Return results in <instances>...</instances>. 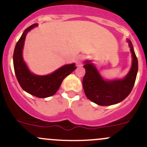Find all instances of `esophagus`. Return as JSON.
Instances as JSON below:
<instances>
[{
  "instance_id": "esophagus-1",
  "label": "esophagus",
  "mask_w": 147,
  "mask_h": 147,
  "mask_svg": "<svg viewBox=\"0 0 147 147\" xmlns=\"http://www.w3.org/2000/svg\"><path fill=\"white\" fill-rule=\"evenodd\" d=\"M84 60V55L78 56L76 58V60H75V62H76V65H78V66H82Z\"/></svg>"
}]
</instances>
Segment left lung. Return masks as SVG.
Segmentation results:
<instances>
[{
  "label": "left lung",
  "mask_w": 147,
  "mask_h": 147,
  "mask_svg": "<svg viewBox=\"0 0 147 147\" xmlns=\"http://www.w3.org/2000/svg\"><path fill=\"white\" fill-rule=\"evenodd\" d=\"M132 54V65L128 75L123 80L114 81L104 80L94 65L86 61L83 67L85 75L82 86L87 98L101 106L117 104L124 100L132 90L138 71V60L132 44L128 40Z\"/></svg>",
  "instance_id": "8db88e82"
}]
</instances>
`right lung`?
Wrapping results in <instances>:
<instances>
[{
	"label": "right lung",
	"instance_id": "1",
	"mask_svg": "<svg viewBox=\"0 0 147 147\" xmlns=\"http://www.w3.org/2000/svg\"><path fill=\"white\" fill-rule=\"evenodd\" d=\"M38 24L35 23L24 30L16 43L13 53V66L16 78L23 90L40 98H45L55 94L63 80L77 68L75 64L66 65L55 72L45 76H38L31 73L22 57L26 34Z\"/></svg>",
	"mask_w": 147,
	"mask_h": 147
}]
</instances>
